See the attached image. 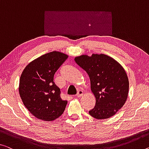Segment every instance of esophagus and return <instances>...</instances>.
Listing matches in <instances>:
<instances>
[{
    "label": "esophagus",
    "mask_w": 149,
    "mask_h": 149,
    "mask_svg": "<svg viewBox=\"0 0 149 149\" xmlns=\"http://www.w3.org/2000/svg\"><path fill=\"white\" fill-rule=\"evenodd\" d=\"M82 95H83V91L81 90H79V91H78V93L77 94V97L79 98H81L82 96Z\"/></svg>",
    "instance_id": "34e87169"
}]
</instances>
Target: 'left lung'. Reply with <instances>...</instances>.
Wrapping results in <instances>:
<instances>
[{"label":"left lung","mask_w":149,"mask_h":149,"mask_svg":"<svg viewBox=\"0 0 149 149\" xmlns=\"http://www.w3.org/2000/svg\"><path fill=\"white\" fill-rule=\"evenodd\" d=\"M87 72L91 88L96 98L95 106L89 114L97 119L113 116L125 103L129 82L127 73L117 61L103 54L81 55L74 58Z\"/></svg>","instance_id":"1"}]
</instances>
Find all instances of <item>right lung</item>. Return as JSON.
<instances>
[{
    "label": "right lung",
    "instance_id": "1",
    "mask_svg": "<svg viewBox=\"0 0 149 149\" xmlns=\"http://www.w3.org/2000/svg\"><path fill=\"white\" fill-rule=\"evenodd\" d=\"M68 55L53 51L30 63L22 72L19 94L22 102L33 115L44 121L58 118L65 111L67 100L61 97V90L54 75Z\"/></svg>",
    "mask_w": 149,
    "mask_h": 149
}]
</instances>
